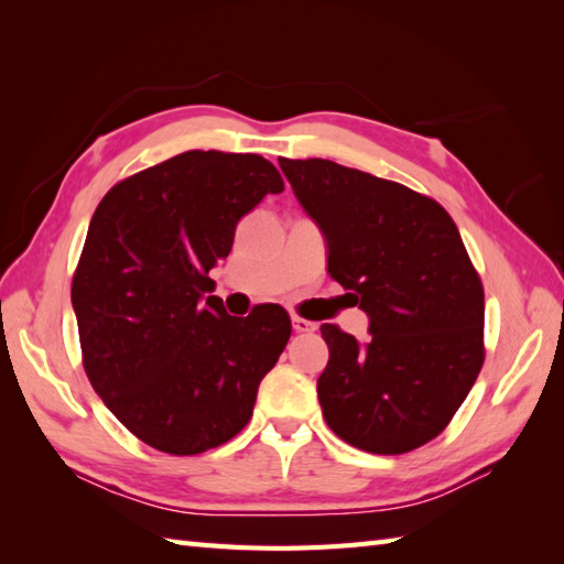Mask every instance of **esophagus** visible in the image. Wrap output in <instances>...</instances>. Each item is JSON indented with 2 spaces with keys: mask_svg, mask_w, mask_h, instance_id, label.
<instances>
[{
  "mask_svg": "<svg viewBox=\"0 0 564 564\" xmlns=\"http://www.w3.org/2000/svg\"><path fill=\"white\" fill-rule=\"evenodd\" d=\"M293 329L297 334H303V332H315L317 325H315V322H310V319H303V317H293Z\"/></svg>",
  "mask_w": 564,
  "mask_h": 564,
  "instance_id": "esophagus-1",
  "label": "esophagus"
}]
</instances>
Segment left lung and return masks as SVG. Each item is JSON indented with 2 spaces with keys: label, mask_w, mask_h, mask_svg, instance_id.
Returning a JSON list of instances; mask_svg holds the SVG:
<instances>
[{
  "label": "left lung",
  "mask_w": 564,
  "mask_h": 564,
  "mask_svg": "<svg viewBox=\"0 0 564 564\" xmlns=\"http://www.w3.org/2000/svg\"><path fill=\"white\" fill-rule=\"evenodd\" d=\"M327 242V271L368 315L366 341L322 325L317 398L341 441L378 455L448 426L485 361V291L451 215L398 182L329 160H285Z\"/></svg>",
  "instance_id": "8db88e82"
}]
</instances>
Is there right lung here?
Wrapping results in <instances>:
<instances>
[{
  "instance_id": "right-lung-1",
  "label": "right lung",
  "mask_w": 564,
  "mask_h": 564,
  "mask_svg": "<svg viewBox=\"0 0 564 564\" xmlns=\"http://www.w3.org/2000/svg\"><path fill=\"white\" fill-rule=\"evenodd\" d=\"M279 170L259 154L188 150L118 182L94 210L72 279L91 388L130 434L172 455L247 426L261 378L291 339L281 305L225 313L208 271Z\"/></svg>"
}]
</instances>
